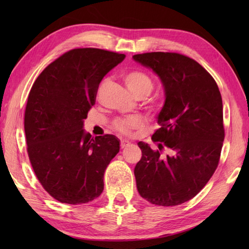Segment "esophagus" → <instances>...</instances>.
<instances>
[{
	"mask_svg": "<svg viewBox=\"0 0 249 249\" xmlns=\"http://www.w3.org/2000/svg\"><path fill=\"white\" fill-rule=\"evenodd\" d=\"M130 144V142L127 140H122L121 141V147L122 149H124V147H127Z\"/></svg>",
	"mask_w": 249,
	"mask_h": 249,
	"instance_id": "obj_1",
	"label": "esophagus"
}]
</instances>
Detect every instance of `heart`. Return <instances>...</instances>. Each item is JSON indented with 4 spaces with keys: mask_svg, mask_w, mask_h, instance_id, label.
<instances>
[{
    "mask_svg": "<svg viewBox=\"0 0 249 249\" xmlns=\"http://www.w3.org/2000/svg\"><path fill=\"white\" fill-rule=\"evenodd\" d=\"M107 82L105 80L103 84ZM124 82L130 93L137 98H145L152 93L154 89L153 79L142 71H131L124 75ZM147 107L151 111H158L161 107V104L157 98H151L146 102ZM142 120L139 116H127V118H119L114 121L113 127L124 135H128L131 130L140 127Z\"/></svg>",
    "mask_w": 249,
    "mask_h": 249,
    "instance_id": "obj_1",
    "label": "heart"
}]
</instances>
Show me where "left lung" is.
I'll use <instances>...</instances> for the list:
<instances>
[{
  "label": "left lung",
  "mask_w": 249,
  "mask_h": 249,
  "mask_svg": "<svg viewBox=\"0 0 249 249\" xmlns=\"http://www.w3.org/2000/svg\"><path fill=\"white\" fill-rule=\"evenodd\" d=\"M133 59L151 68L165 91L157 116L160 128L152 136L160 150L138 142L142 157L134 170L137 189L152 204H182L205 186L218 166L225 139L219 89L198 62L183 54L150 52ZM163 147L167 156L161 154Z\"/></svg>",
  "instance_id": "8db88e82"
}]
</instances>
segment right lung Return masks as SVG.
I'll return each instance as SVG.
<instances>
[{
	"mask_svg": "<svg viewBox=\"0 0 249 249\" xmlns=\"http://www.w3.org/2000/svg\"><path fill=\"white\" fill-rule=\"evenodd\" d=\"M125 59L96 48L66 52L32 87L24 113L28 154L37 178L62 203H88L104 190V173L120 151L113 135L83 130L100 81Z\"/></svg>",
	"mask_w": 249,
	"mask_h": 249,
	"instance_id": "1",
	"label": "right lung"
}]
</instances>
